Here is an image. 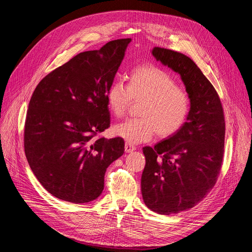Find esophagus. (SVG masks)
Instances as JSON below:
<instances>
[{
  "label": "esophagus",
  "instance_id": "1",
  "mask_svg": "<svg viewBox=\"0 0 252 252\" xmlns=\"http://www.w3.org/2000/svg\"><path fill=\"white\" fill-rule=\"evenodd\" d=\"M136 148H135V146H133L132 144H130V143H126L125 144V151L126 152H132V151H134Z\"/></svg>",
  "mask_w": 252,
  "mask_h": 252
}]
</instances>
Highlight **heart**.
I'll return each instance as SVG.
<instances>
[{"mask_svg":"<svg viewBox=\"0 0 252 252\" xmlns=\"http://www.w3.org/2000/svg\"><path fill=\"white\" fill-rule=\"evenodd\" d=\"M106 103L113 117L122 118L133 101H141V118L129 119L113 127L114 135L131 144L151 140L157 134L167 138L185 124L190 111L186 91L166 71L144 65L132 69L124 86L114 81L106 90Z\"/></svg>","mask_w":252,"mask_h":252,"instance_id":"obj_1","label":"heart"}]
</instances>
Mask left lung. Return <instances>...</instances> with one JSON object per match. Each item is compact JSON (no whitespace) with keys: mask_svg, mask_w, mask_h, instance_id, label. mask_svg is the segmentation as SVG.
I'll list each match as a JSON object with an SVG mask.
<instances>
[{"mask_svg":"<svg viewBox=\"0 0 252 252\" xmlns=\"http://www.w3.org/2000/svg\"><path fill=\"white\" fill-rule=\"evenodd\" d=\"M152 56L181 75L190 100L180 130L143 148L144 203L158 215H174L192 208L216 184L224 155V110L215 87L191 59L161 47L152 49Z\"/></svg>","mask_w":252,"mask_h":252,"instance_id":"8db88e82","label":"left lung"}]
</instances>
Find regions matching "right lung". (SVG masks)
<instances>
[{"instance_id":"1","label":"right lung","mask_w":252,"mask_h":252,"mask_svg":"<svg viewBox=\"0 0 252 252\" xmlns=\"http://www.w3.org/2000/svg\"><path fill=\"white\" fill-rule=\"evenodd\" d=\"M131 39L81 52L48 73L30 98L24 129L28 164L53 196L74 204L100 196L107 167L124 140L96 138L110 126L106 90Z\"/></svg>"}]
</instances>
